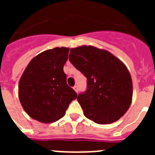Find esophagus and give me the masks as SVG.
<instances>
[{
	"label": "esophagus",
	"instance_id": "34e87169",
	"mask_svg": "<svg viewBox=\"0 0 155 155\" xmlns=\"http://www.w3.org/2000/svg\"><path fill=\"white\" fill-rule=\"evenodd\" d=\"M73 88H74V91L78 93V87L77 85H75V86H74Z\"/></svg>",
	"mask_w": 155,
	"mask_h": 155
}]
</instances>
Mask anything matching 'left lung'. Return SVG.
<instances>
[{
	"instance_id": "8db88e82",
	"label": "left lung",
	"mask_w": 155,
	"mask_h": 155,
	"mask_svg": "<svg viewBox=\"0 0 155 155\" xmlns=\"http://www.w3.org/2000/svg\"><path fill=\"white\" fill-rule=\"evenodd\" d=\"M71 63L87 78L78 101L84 116L98 124L120 120L130 106L133 83L125 64L109 51L92 46L71 49Z\"/></svg>"
}]
</instances>
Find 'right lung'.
I'll return each instance as SVG.
<instances>
[{
	"label": "right lung",
	"mask_w": 155,
	"mask_h": 155,
	"mask_svg": "<svg viewBox=\"0 0 155 155\" xmlns=\"http://www.w3.org/2000/svg\"><path fill=\"white\" fill-rule=\"evenodd\" d=\"M69 48L42 52L29 62L18 84L20 102L34 120L50 124L62 118L77 93L67 84L64 66Z\"/></svg>",
	"instance_id": "obj_1"
}]
</instances>
